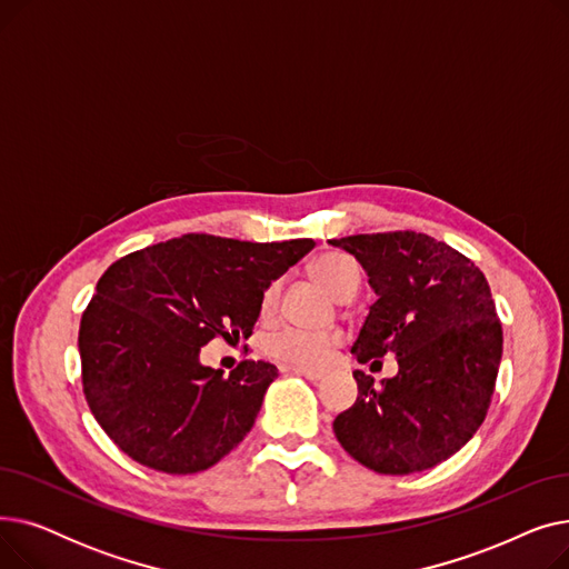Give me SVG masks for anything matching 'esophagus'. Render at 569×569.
<instances>
[{"label": "esophagus", "instance_id": "esophagus-1", "mask_svg": "<svg viewBox=\"0 0 569 569\" xmlns=\"http://www.w3.org/2000/svg\"><path fill=\"white\" fill-rule=\"evenodd\" d=\"M290 371L292 373H300V376H305V378H309V380H320V378H325V369H313V367H290Z\"/></svg>", "mask_w": 569, "mask_h": 569}]
</instances>
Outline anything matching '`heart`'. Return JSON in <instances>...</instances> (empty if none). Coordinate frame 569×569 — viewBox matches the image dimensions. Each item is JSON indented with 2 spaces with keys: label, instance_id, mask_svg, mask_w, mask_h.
Wrapping results in <instances>:
<instances>
[{
  "label": "heart",
  "instance_id": "heart-1",
  "mask_svg": "<svg viewBox=\"0 0 569 569\" xmlns=\"http://www.w3.org/2000/svg\"><path fill=\"white\" fill-rule=\"evenodd\" d=\"M313 279L330 292L339 295L343 286L360 277V267L346 253H325L311 264ZM279 295L281 286L277 281L269 283L260 295V316L272 318L279 309ZM341 343V335L332 330H305V327H286L277 332L267 343V350L272 352L277 360L290 365H320L325 362L330 352Z\"/></svg>",
  "mask_w": 569,
  "mask_h": 569
}]
</instances>
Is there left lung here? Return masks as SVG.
Returning a JSON list of instances; mask_svg holds the SVG:
<instances>
[{
	"instance_id": "8db88e82",
	"label": "left lung",
	"mask_w": 569,
	"mask_h": 569,
	"mask_svg": "<svg viewBox=\"0 0 569 569\" xmlns=\"http://www.w3.org/2000/svg\"><path fill=\"white\" fill-rule=\"evenodd\" d=\"M357 258L378 300L352 343L357 362L392 352L399 373L337 415L343 450L380 475H410L457 455L485 422L502 355L491 290L457 249L412 230L330 239Z\"/></svg>"
}]
</instances>
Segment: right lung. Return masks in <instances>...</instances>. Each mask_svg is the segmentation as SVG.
<instances>
[{
	"label": "right lung",
	"mask_w": 569,
	"mask_h": 569,
	"mask_svg": "<svg viewBox=\"0 0 569 569\" xmlns=\"http://www.w3.org/2000/svg\"><path fill=\"white\" fill-rule=\"evenodd\" d=\"M313 239L239 242L189 232L112 262L80 320L82 390L110 440L168 475L212 468L251 431L279 371L247 360L204 367L214 337L249 339L262 290Z\"/></svg>",
	"instance_id": "1"
}]
</instances>
